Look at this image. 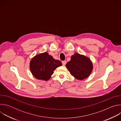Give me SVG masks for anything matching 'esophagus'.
I'll list each match as a JSON object with an SVG mask.
<instances>
[{
	"label": "esophagus",
	"instance_id": "34e87169",
	"mask_svg": "<svg viewBox=\"0 0 121 121\" xmlns=\"http://www.w3.org/2000/svg\"><path fill=\"white\" fill-rule=\"evenodd\" d=\"M66 62L65 61H62V64H63V65H65V64H66Z\"/></svg>",
	"mask_w": 121,
	"mask_h": 121
}]
</instances>
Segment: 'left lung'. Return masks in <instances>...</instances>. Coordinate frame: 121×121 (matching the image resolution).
<instances>
[{"label": "left lung", "instance_id": "1", "mask_svg": "<svg viewBox=\"0 0 121 121\" xmlns=\"http://www.w3.org/2000/svg\"><path fill=\"white\" fill-rule=\"evenodd\" d=\"M65 66L71 75L75 78L82 80L87 78L93 70V64L88 57L78 53H75L71 57Z\"/></svg>", "mask_w": 121, "mask_h": 121}]
</instances>
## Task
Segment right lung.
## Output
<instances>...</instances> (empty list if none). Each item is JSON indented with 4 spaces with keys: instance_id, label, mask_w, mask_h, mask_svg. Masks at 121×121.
<instances>
[{
    "instance_id": "right-lung-1",
    "label": "right lung",
    "mask_w": 121,
    "mask_h": 121,
    "mask_svg": "<svg viewBox=\"0 0 121 121\" xmlns=\"http://www.w3.org/2000/svg\"><path fill=\"white\" fill-rule=\"evenodd\" d=\"M62 65L60 61L55 59L47 52H44L31 58L30 62V69L36 79L47 81L50 79L56 69Z\"/></svg>"
}]
</instances>
